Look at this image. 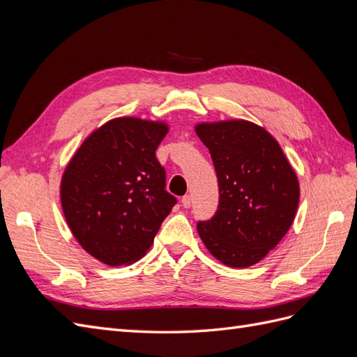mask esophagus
Wrapping results in <instances>:
<instances>
[{"label":"esophagus","mask_w":357,"mask_h":357,"mask_svg":"<svg viewBox=\"0 0 357 357\" xmlns=\"http://www.w3.org/2000/svg\"><path fill=\"white\" fill-rule=\"evenodd\" d=\"M181 204H183V207L185 208H190V205H192V198L189 197V195H185L181 198Z\"/></svg>","instance_id":"1"}]
</instances>
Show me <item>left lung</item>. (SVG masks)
I'll list each match as a JSON object with an SVG mask.
<instances>
[{"mask_svg": "<svg viewBox=\"0 0 357 357\" xmlns=\"http://www.w3.org/2000/svg\"><path fill=\"white\" fill-rule=\"evenodd\" d=\"M219 181L218 211L197 229L208 252L232 268L257 264L295 219L299 183L282 147L247 121L198 123Z\"/></svg>", "mask_w": 357, "mask_h": 357, "instance_id": "left-lung-1", "label": "left lung"}]
</instances>
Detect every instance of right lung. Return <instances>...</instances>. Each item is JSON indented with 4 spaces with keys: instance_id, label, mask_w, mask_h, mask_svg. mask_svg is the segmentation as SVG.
<instances>
[{
    "instance_id": "1",
    "label": "right lung",
    "mask_w": 357,
    "mask_h": 357,
    "mask_svg": "<svg viewBox=\"0 0 357 357\" xmlns=\"http://www.w3.org/2000/svg\"><path fill=\"white\" fill-rule=\"evenodd\" d=\"M164 122L117 117L84 139L63 171L61 204L79 244L110 266L137 262L177 199L156 149Z\"/></svg>"
}]
</instances>
